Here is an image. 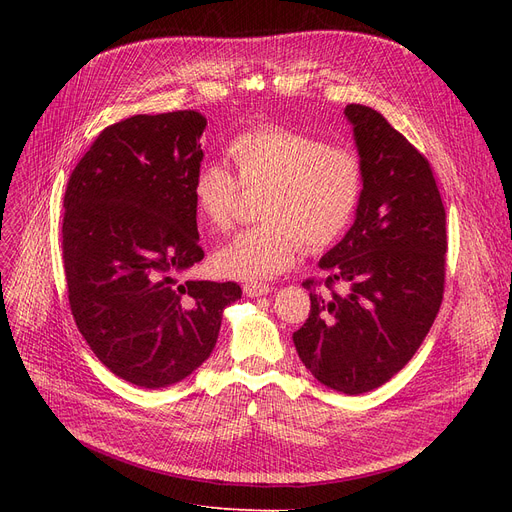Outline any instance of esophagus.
Here are the masks:
<instances>
[{
    "label": "esophagus",
    "instance_id": "34e87169",
    "mask_svg": "<svg viewBox=\"0 0 512 512\" xmlns=\"http://www.w3.org/2000/svg\"><path fill=\"white\" fill-rule=\"evenodd\" d=\"M242 290H245L247 297H263V294L270 292V284H263V282H247L245 286H242Z\"/></svg>",
    "mask_w": 512,
    "mask_h": 512
}]
</instances>
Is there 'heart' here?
Returning <instances> with one entry per match:
<instances>
[{
    "mask_svg": "<svg viewBox=\"0 0 512 512\" xmlns=\"http://www.w3.org/2000/svg\"><path fill=\"white\" fill-rule=\"evenodd\" d=\"M236 176L222 164H203L193 180L201 222L226 232L240 201V186L261 193L255 228L215 251L222 276L259 282L294 265L301 249L319 253L342 238L361 207L367 182L363 155L348 145H328L313 134L282 126H257L228 145Z\"/></svg>",
    "mask_w": 512,
    "mask_h": 512,
    "instance_id": "obj_1",
    "label": "heart"
}]
</instances>
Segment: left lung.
<instances>
[{
    "mask_svg": "<svg viewBox=\"0 0 512 512\" xmlns=\"http://www.w3.org/2000/svg\"><path fill=\"white\" fill-rule=\"evenodd\" d=\"M367 182L355 224L305 280L311 311L294 346L324 386L363 394L417 353L444 299L446 211L432 166L367 105H346Z\"/></svg>",
    "mask_w": 512,
    "mask_h": 512,
    "instance_id": "8db88e82",
    "label": "left lung"
}]
</instances>
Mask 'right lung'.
Instances as JSON below:
<instances>
[{
  "instance_id": "obj_1",
  "label": "right lung",
  "mask_w": 512,
  "mask_h": 512,
  "mask_svg": "<svg viewBox=\"0 0 512 512\" xmlns=\"http://www.w3.org/2000/svg\"><path fill=\"white\" fill-rule=\"evenodd\" d=\"M207 120L130 116L99 132L68 178L62 249L68 301L95 357L118 378L166 388L218 342L236 282L186 280L203 259L193 180Z\"/></svg>"
}]
</instances>
